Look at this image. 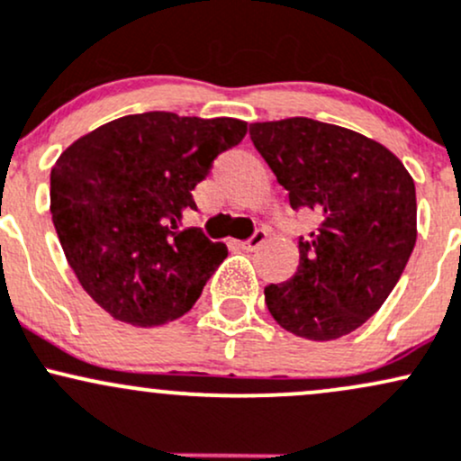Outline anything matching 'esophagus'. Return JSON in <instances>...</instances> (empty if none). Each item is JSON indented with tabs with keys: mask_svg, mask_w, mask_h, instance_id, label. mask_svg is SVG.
I'll return each mask as SVG.
<instances>
[{
	"mask_svg": "<svg viewBox=\"0 0 461 461\" xmlns=\"http://www.w3.org/2000/svg\"><path fill=\"white\" fill-rule=\"evenodd\" d=\"M266 240H267L266 232H263V230H257L255 235L250 237V240H248V241H241V248H244L246 252H252V250H257V248H261L263 244H266Z\"/></svg>",
	"mask_w": 461,
	"mask_h": 461,
	"instance_id": "obj_1",
	"label": "esophagus"
}]
</instances>
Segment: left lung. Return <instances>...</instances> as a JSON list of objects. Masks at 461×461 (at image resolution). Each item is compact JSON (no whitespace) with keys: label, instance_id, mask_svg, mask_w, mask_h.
<instances>
[{"label":"left lung","instance_id":"8db88e82","mask_svg":"<svg viewBox=\"0 0 461 461\" xmlns=\"http://www.w3.org/2000/svg\"><path fill=\"white\" fill-rule=\"evenodd\" d=\"M250 139L294 211L318 213L300 237L298 270L266 287L272 318L327 342L375 315L416 246V187L394 154L364 134L309 117L261 122Z\"/></svg>","mask_w":461,"mask_h":461}]
</instances>
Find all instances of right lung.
Returning <instances> with one entry per match:
<instances>
[{
  "mask_svg": "<svg viewBox=\"0 0 461 461\" xmlns=\"http://www.w3.org/2000/svg\"><path fill=\"white\" fill-rule=\"evenodd\" d=\"M232 117L152 111L80 137L50 176V211L82 289L119 322L158 327L189 312L229 250L180 229L217 154L241 141Z\"/></svg>",
  "mask_w": 461,
  "mask_h": 461,
  "instance_id": "1",
  "label": "right lung"
}]
</instances>
